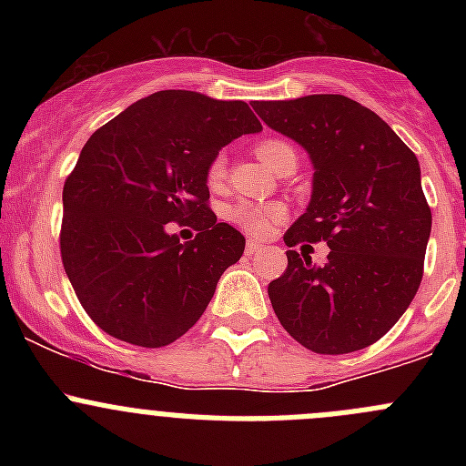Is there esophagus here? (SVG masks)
Returning <instances> with one entry per match:
<instances>
[{"label":"esophagus","mask_w":466,"mask_h":466,"mask_svg":"<svg viewBox=\"0 0 466 466\" xmlns=\"http://www.w3.org/2000/svg\"><path fill=\"white\" fill-rule=\"evenodd\" d=\"M263 250V246H261V243L259 241H255V238H250V241H248L246 243V252H248V255H257V252H261Z\"/></svg>","instance_id":"34e87169"}]
</instances>
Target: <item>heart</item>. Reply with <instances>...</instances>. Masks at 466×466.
Masks as SVG:
<instances>
[{
    "mask_svg": "<svg viewBox=\"0 0 466 466\" xmlns=\"http://www.w3.org/2000/svg\"><path fill=\"white\" fill-rule=\"evenodd\" d=\"M286 153H295L286 142H279V139H266L257 146V155L263 164H268L270 168H275V164L284 157ZM225 173H228V164H225L223 155H216L211 159L209 168H207V185L211 189H218L225 180ZM284 216V209L279 205H255V203H238L232 207L229 211V218L237 225H241L246 232L257 234H268L272 229V225H277Z\"/></svg>",
    "mask_w": 466,
    "mask_h": 466,
    "instance_id": "b5f03b06",
    "label": "heart"
}]
</instances>
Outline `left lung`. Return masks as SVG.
Masks as SVG:
<instances>
[{
	"label": "left lung",
	"instance_id": "8db88e82",
	"mask_svg": "<svg viewBox=\"0 0 466 466\" xmlns=\"http://www.w3.org/2000/svg\"><path fill=\"white\" fill-rule=\"evenodd\" d=\"M268 128L309 153L313 191L286 246L327 241L316 266L289 250L268 298L281 327L316 354H350L383 338L424 275L431 207L415 153L370 107L342 94L252 101Z\"/></svg>",
	"mask_w": 466,
	"mask_h": 466
}]
</instances>
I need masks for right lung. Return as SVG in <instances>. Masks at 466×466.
Segmentation results:
<instances>
[{"label":"right lung","instance_id":"obj_1","mask_svg":"<svg viewBox=\"0 0 466 466\" xmlns=\"http://www.w3.org/2000/svg\"><path fill=\"white\" fill-rule=\"evenodd\" d=\"M259 130L246 101L162 89L87 139L65 180L60 255L103 331L164 347L200 320L246 250V237L207 207V168L223 146ZM171 219H196L195 241L168 235Z\"/></svg>","mask_w":466,"mask_h":466}]
</instances>
